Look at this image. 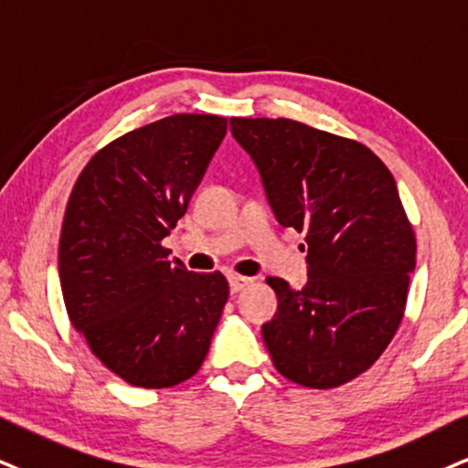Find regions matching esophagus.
I'll list each match as a JSON object with an SVG mask.
<instances>
[{
  "instance_id": "34e87169",
  "label": "esophagus",
  "mask_w": 468,
  "mask_h": 468,
  "mask_svg": "<svg viewBox=\"0 0 468 468\" xmlns=\"http://www.w3.org/2000/svg\"><path fill=\"white\" fill-rule=\"evenodd\" d=\"M250 284H251V278H245V275H229V291L232 292H240Z\"/></svg>"
}]
</instances>
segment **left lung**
Instances as JSON below:
<instances>
[{
  "label": "left lung",
  "mask_w": 468,
  "mask_h": 468,
  "mask_svg": "<svg viewBox=\"0 0 468 468\" xmlns=\"http://www.w3.org/2000/svg\"><path fill=\"white\" fill-rule=\"evenodd\" d=\"M275 217L305 234L308 282L269 278L271 360L305 388H336L384 354L403 319L417 239L393 173L362 143L292 119H229Z\"/></svg>",
  "instance_id": "obj_1"
}]
</instances>
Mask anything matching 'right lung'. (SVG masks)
<instances>
[{"instance_id":"obj_1","label":"right lung","mask_w":468,"mask_h":468,"mask_svg":"<svg viewBox=\"0 0 468 468\" xmlns=\"http://www.w3.org/2000/svg\"><path fill=\"white\" fill-rule=\"evenodd\" d=\"M228 119L171 114L100 149L80 173L62 221L58 271L73 327L101 365L141 388L193 378L229 286L193 273L163 239L184 217Z\"/></svg>"}]
</instances>
